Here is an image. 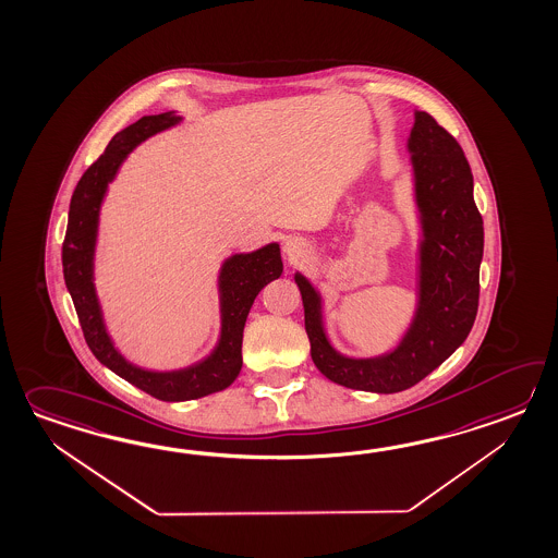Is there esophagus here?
<instances>
[{"mask_svg": "<svg viewBox=\"0 0 558 558\" xmlns=\"http://www.w3.org/2000/svg\"><path fill=\"white\" fill-rule=\"evenodd\" d=\"M284 254L292 262L302 260L308 254V244L302 238L292 235V238H288L284 242Z\"/></svg>", "mask_w": 558, "mask_h": 558, "instance_id": "esophagus-1", "label": "esophagus"}]
</instances>
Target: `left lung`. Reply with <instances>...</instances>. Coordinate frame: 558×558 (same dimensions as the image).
<instances>
[{"instance_id":"1","label":"left lung","mask_w":558,"mask_h":558,"mask_svg":"<svg viewBox=\"0 0 558 558\" xmlns=\"http://www.w3.org/2000/svg\"><path fill=\"white\" fill-rule=\"evenodd\" d=\"M409 151L421 240L416 310L397 347L371 359L338 352L326 335L323 294L304 274H294L316 368L336 385L364 392L392 395L421 383L466 340L478 310L484 228L469 160L459 142L418 110Z\"/></svg>"}]
</instances>
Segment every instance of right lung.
Returning a JSON list of instances; mask_svg holds the SVG:
<instances>
[{"instance_id":"obj_1","label":"right lung","mask_w":558,"mask_h":558,"mask_svg":"<svg viewBox=\"0 0 558 558\" xmlns=\"http://www.w3.org/2000/svg\"><path fill=\"white\" fill-rule=\"evenodd\" d=\"M182 122L175 112L144 116L136 124L118 132L106 151L77 182L70 202L68 230L63 240V280L74 300L75 312L94 356L130 385L163 402H184L220 392L234 383L242 371V336L250 308L262 288L284 270L280 244L270 242L254 252L232 254L218 274L220 338L210 354L180 371H148L132 364L113 344L104 323L94 284V258L98 244L99 210L128 154L148 137Z\"/></svg>"}]
</instances>
